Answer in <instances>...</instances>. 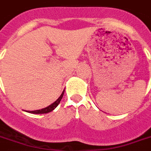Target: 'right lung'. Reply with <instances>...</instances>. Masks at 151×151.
Segmentation results:
<instances>
[{
    "label": "right lung",
    "instance_id": "add662e5",
    "mask_svg": "<svg viewBox=\"0 0 151 151\" xmlns=\"http://www.w3.org/2000/svg\"><path fill=\"white\" fill-rule=\"evenodd\" d=\"M64 91L62 92L61 95L59 97L58 99L56 101H55L52 104H51L50 105L47 106L46 108H44V109H42L40 110H35V111H26L27 112H29V113H33V114H44V113H48V112H50V111H52V110H54L56 107H57V105H59V103L60 102L61 99H63V94H64Z\"/></svg>",
    "mask_w": 151,
    "mask_h": 151
}]
</instances>
